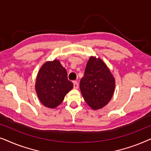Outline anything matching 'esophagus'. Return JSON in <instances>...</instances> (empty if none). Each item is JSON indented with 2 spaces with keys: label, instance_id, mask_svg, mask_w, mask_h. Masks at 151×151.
<instances>
[{
  "label": "esophagus",
  "instance_id": "esophagus-1",
  "mask_svg": "<svg viewBox=\"0 0 151 151\" xmlns=\"http://www.w3.org/2000/svg\"><path fill=\"white\" fill-rule=\"evenodd\" d=\"M79 86V84L77 81H73V88H78Z\"/></svg>",
  "mask_w": 151,
  "mask_h": 151
}]
</instances>
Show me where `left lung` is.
<instances>
[{
    "label": "left lung",
    "mask_w": 151,
    "mask_h": 151,
    "mask_svg": "<svg viewBox=\"0 0 151 151\" xmlns=\"http://www.w3.org/2000/svg\"><path fill=\"white\" fill-rule=\"evenodd\" d=\"M80 88L86 102L96 110L108 104L112 98L115 80L102 60L91 57L80 80Z\"/></svg>",
    "instance_id": "left-lung-1"
}]
</instances>
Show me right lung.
I'll list each match as a JSON object with an SVG mask.
<instances>
[{"mask_svg":"<svg viewBox=\"0 0 151 151\" xmlns=\"http://www.w3.org/2000/svg\"><path fill=\"white\" fill-rule=\"evenodd\" d=\"M73 84L67 78V72L58 60L47 62L37 76L36 91L41 103L49 108L61 104Z\"/></svg>","mask_w":151,"mask_h":151,"instance_id":"add662e5","label":"right lung"}]
</instances>
